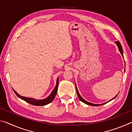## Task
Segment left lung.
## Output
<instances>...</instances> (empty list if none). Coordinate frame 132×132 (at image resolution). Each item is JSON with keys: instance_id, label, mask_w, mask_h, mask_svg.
<instances>
[{"instance_id": "obj_1", "label": "left lung", "mask_w": 132, "mask_h": 132, "mask_svg": "<svg viewBox=\"0 0 132 132\" xmlns=\"http://www.w3.org/2000/svg\"><path fill=\"white\" fill-rule=\"evenodd\" d=\"M115 43H116V44L117 45V46H118V48H119V51H120V53H121L122 55L123 56V50H122V47L121 44H120V42H119V41H115ZM76 91H77V94L78 97H79V98L80 99V101H81L82 102H84V103H85V104H87V105H91V106H100V105H104V104H106V103H107V102H105V103H104V104H94L90 103V102L86 101V100H84L83 99V98H82L81 97V96H80V95L79 94V91H78V90H77V87H76ZM117 95H118V94H117ZM117 95L115 96V98L116 97H117ZM115 98H112V100L114 99ZM111 100H110V101H111Z\"/></svg>"}]
</instances>
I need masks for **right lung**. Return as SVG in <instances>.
Listing matches in <instances>:
<instances>
[{
    "mask_svg": "<svg viewBox=\"0 0 132 132\" xmlns=\"http://www.w3.org/2000/svg\"><path fill=\"white\" fill-rule=\"evenodd\" d=\"M58 84H59V80H58V78L56 81V86L54 88V90H53L52 93L49 96L45 99L44 100H37L34 99V98H26L24 97H22V96L20 95L19 94H17V92H15L14 90H13L14 93L17 95L18 97L21 98L24 101H26L28 103L30 104L31 105H37V106H42V105H47L48 104L51 103L52 102L53 99H54L56 95L57 91V87Z\"/></svg>",
    "mask_w": 132,
    "mask_h": 132,
    "instance_id": "right-lung-1",
    "label": "right lung"
}]
</instances>
